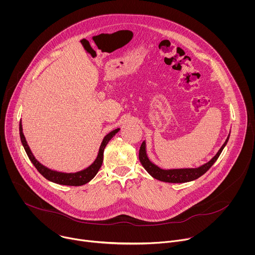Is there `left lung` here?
I'll return each mask as SVG.
<instances>
[{"label": "left lung", "mask_w": 255, "mask_h": 255, "mask_svg": "<svg viewBox=\"0 0 255 255\" xmlns=\"http://www.w3.org/2000/svg\"><path fill=\"white\" fill-rule=\"evenodd\" d=\"M228 135L225 143L222 145V147L217 152V154L207 163L203 164L200 167L197 168H178V169H162L152 163L147 154H146V144L145 141L142 142L140 149H139V160L142 164V166L146 169V171L154 178L165 181V183H188V181H192L197 179L198 177L202 176L206 171L209 170V168L215 163V161L220 156L222 150L224 149L225 145L227 144L229 140Z\"/></svg>", "instance_id": "1"}]
</instances>
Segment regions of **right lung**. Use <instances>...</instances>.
Here are the masks:
<instances>
[{
    "label": "right lung",
    "mask_w": 255,
    "mask_h": 255,
    "mask_svg": "<svg viewBox=\"0 0 255 255\" xmlns=\"http://www.w3.org/2000/svg\"><path fill=\"white\" fill-rule=\"evenodd\" d=\"M120 130V128H117L115 130H113L112 132H110L109 134H107L100 146L99 149V153L98 156L96 158V160L86 169H83L81 171L78 172H74V173H66V172H60V171H55L52 169L47 168L46 166H44L43 164H41L37 159L34 157V155L32 154L27 141L25 139V136L23 134V129H22V123L20 121V125H19V131H20V138H21V142L24 146V149L29 157V159L31 160V162L34 164V166L37 169L46 179L52 181V183L58 184V185H63V186H83L91 179H93L95 177V175L98 173L100 167L102 166L103 163V157H104V150L106 145L108 144V142L112 139L113 136H115V134Z\"/></svg>",
    "instance_id": "1"
}]
</instances>
